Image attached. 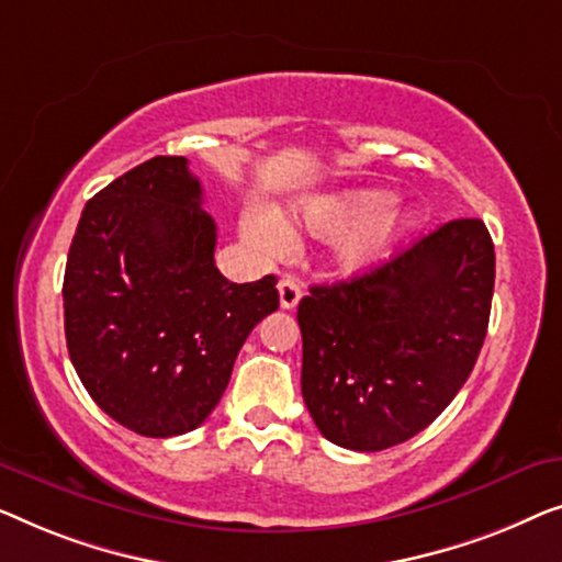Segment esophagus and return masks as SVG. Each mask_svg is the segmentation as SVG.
<instances>
[{
  "label": "esophagus",
  "instance_id": "obj_1",
  "mask_svg": "<svg viewBox=\"0 0 562 562\" xmlns=\"http://www.w3.org/2000/svg\"><path fill=\"white\" fill-rule=\"evenodd\" d=\"M278 292H280V305L284 311H292L300 303V297H303V288L292 280V278H282L278 284Z\"/></svg>",
  "mask_w": 562,
  "mask_h": 562
}]
</instances>
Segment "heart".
<instances>
[{
    "instance_id": "1",
    "label": "heart",
    "mask_w": 562,
    "mask_h": 562,
    "mask_svg": "<svg viewBox=\"0 0 562 562\" xmlns=\"http://www.w3.org/2000/svg\"><path fill=\"white\" fill-rule=\"evenodd\" d=\"M307 232L334 239V265L344 274H361L392 255V249L413 234L420 218L407 203L392 201L379 188H351L323 195L305 205ZM244 234L265 251L280 249L288 234L272 218H247Z\"/></svg>"
}]
</instances>
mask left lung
Returning <instances> with one entry per match:
<instances>
[{
  "mask_svg": "<svg viewBox=\"0 0 562 562\" xmlns=\"http://www.w3.org/2000/svg\"><path fill=\"white\" fill-rule=\"evenodd\" d=\"M494 241L456 218L382 267L300 300L303 400L323 438L384 450L428 428L484 346Z\"/></svg>",
  "mask_w": 562,
  "mask_h": 562,
  "instance_id": "obj_1",
  "label": "left lung"
}]
</instances>
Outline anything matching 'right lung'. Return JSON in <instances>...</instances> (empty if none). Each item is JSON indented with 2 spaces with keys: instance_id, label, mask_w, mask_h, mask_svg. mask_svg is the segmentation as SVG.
<instances>
[{
  "instance_id": "1",
  "label": "right lung",
  "mask_w": 562,
  "mask_h": 562,
  "mask_svg": "<svg viewBox=\"0 0 562 562\" xmlns=\"http://www.w3.org/2000/svg\"><path fill=\"white\" fill-rule=\"evenodd\" d=\"M186 157H153L86 203L63 278L68 357L86 392L147 438L199 428L251 328L280 307L274 274L228 282Z\"/></svg>"
}]
</instances>
